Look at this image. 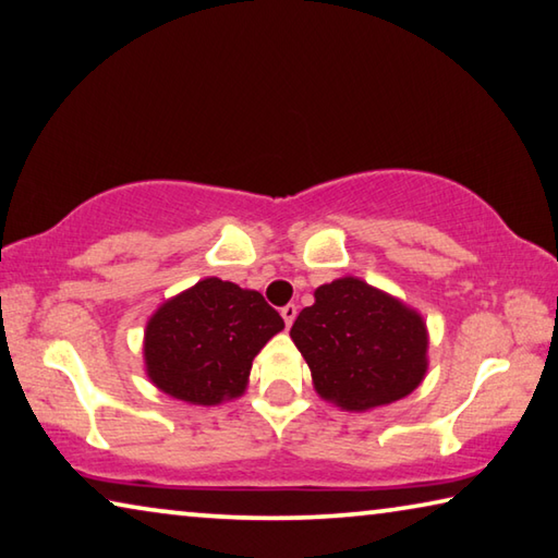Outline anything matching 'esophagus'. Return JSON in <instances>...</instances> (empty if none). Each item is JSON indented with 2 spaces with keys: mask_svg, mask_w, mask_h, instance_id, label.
Instances as JSON below:
<instances>
[{
  "mask_svg": "<svg viewBox=\"0 0 558 558\" xmlns=\"http://www.w3.org/2000/svg\"><path fill=\"white\" fill-rule=\"evenodd\" d=\"M296 314H299V308L294 306V304H287L284 308H281V318H284V324H287V328L294 324V318H296Z\"/></svg>",
  "mask_w": 558,
  "mask_h": 558,
  "instance_id": "obj_1",
  "label": "esophagus"
}]
</instances>
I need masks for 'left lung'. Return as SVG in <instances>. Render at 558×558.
I'll return each instance as SVG.
<instances>
[{"label": "left lung", "mask_w": 558, "mask_h": 558, "mask_svg": "<svg viewBox=\"0 0 558 558\" xmlns=\"http://www.w3.org/2000/svg\"><path fill=\"white\" fill-rule=\"evenodd\" d=\"M291 341L318 396L351 413L403 400L427 373L425 318L359 277L318 287L291 326Z\"/></svg>", "instance_id": "left-lung-1"}]
</instances>
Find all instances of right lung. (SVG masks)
<instances>
[{
	"mask_svg": "<svg viewBox=\"0 0 558 558\" xmlns=\"http://www.w3.org/2000/svg\"><path fill=\"white\" fill-rule=\"evenodd\" d=\"M284 328L259 291L207 277L155 308L143 361L150 383L190 405L244 396L252 361Z\"/></svg>",
	"mask_w": 558,
	"mask_h": 558,
	"instance_id": "add662e5",
	"label": "right lung"
}]
</instances>
